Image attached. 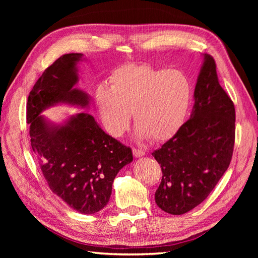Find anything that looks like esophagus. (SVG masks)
<instances>
[{
	"label": "esophagus",
	"instance_id": "obj_1",
	"mask_svg": "<svg viewBox=\"0 0 258 258\" xmlns=\"http://www.w3.org/2000/svg\"><path fill=\"white\" fill-rule=\"evenodd\" d=\"M132 152H134L135 157H142V156L145 155V152L141 151V150H138V148H132Z\"/></svg>",
	"mask_w": 258,
	"mask_h": 258
}]
</instances>
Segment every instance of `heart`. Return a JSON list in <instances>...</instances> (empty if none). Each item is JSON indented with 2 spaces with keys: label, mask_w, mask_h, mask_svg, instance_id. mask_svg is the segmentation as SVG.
Returning <instances> with one entry per match:
<instances>
[{
  "label": "heart",
  "mask_w": 258,
  "mask_h": 258,
  "mask_svg": "<svg viewBox=\"0 0 258 258\" xmlns=\"http://www.w3.org/2000/svg\"><path fill=\"white\" fill-rule=\"evenodd\" d=\"M110 85H100L96 103L105 130L121 137L135 116L140 138L162 142L182 127L192 97V86L178 70L126 63L117 68Z\"/></svg>",
  "instance_id": "heart-1"
}]
</instances>
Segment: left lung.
Returning a JSON list of instances; mask_svg holds the SVG:
<instances>
[{
    "mask_svg": "<svg viewBox=\"0 0 258 258\" xmlns=\"http://www.w3.org/2000/svg\"><path fill=\"white\" fill-rule=\"evenodd\" d=\"M194 98L190 118L152 153L162 171L155 201L173 215L207 199L228 169L235 145V105L218 82L210 54H205Z\"/></svg>",
    "mask_w": 258,
    "mask_h": 258,
    "instance_id": "1",
    "label": "left lung"
}]
</instances>
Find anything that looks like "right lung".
Listing matches in <instances>:
<instances>
[{
	"label": "right lung",
	"mask_w": 258,
	"mask_h": 258,
	"mask_svg": "<svg viewBox=\"0 0 258 258\" xmlns=\"http://www.w3.org/2000/svg\"><path fill=\"white\" fill-rule=\"evenodd\" d=\"M82 53H67L43 72L27 103L31 146L53 194L84 214L102 210L110 200L119 170L134 159L131 148L108 136L89 114L72 116L66 124L46 122L40 115L57 103L87 106L88 96L73 88Z\"/></svg>",
	"instance_id": "right-lung-1"
}]
</instances>
